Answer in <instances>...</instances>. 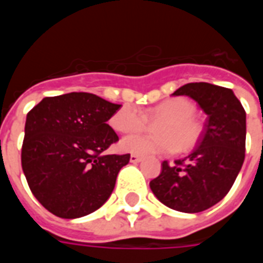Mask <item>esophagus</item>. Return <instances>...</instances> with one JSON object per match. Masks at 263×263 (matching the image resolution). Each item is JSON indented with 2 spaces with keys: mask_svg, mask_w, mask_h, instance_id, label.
<instances>
[{
  "mask_svg": "<svg viewBox=\"0 0 263 263\" xmlns=\"http://www.w3.org/2000/svg\"><path fill=\"white\" fill-rule=\"evenodd\" d=\"M129 160H131V163H139V162L142 160V158H141V156H138V155H131Z\"/></svg>",
  "mask_w": 263,
  "mask_h": 263,
  "instance_id": "34e87169",
  "label": "esophagus"
}]
</instances>
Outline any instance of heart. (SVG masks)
Masks as SVG:
<instances>
[{
    "mask_svg": "<svg viewBox=\"0 0 263 263\" xmlns=\"http://www.w3.org/2000/svg\"><path fill=\"white\" fill-rule=\"evenodd\" d=\"M194 114L196 105L187 98L165 100L146 112L151 120H163L155 126L158 135H129L120 142L121 151L141 156L165 154L173 149L187 152L197 145L203 132ZM146 115L135 105L126 104L109 118V125L121 134L138 132L146 126Z\"/></svg>",
    "mask_w": 263,
    "mask_h": 263,
    "instance_id": "heart-1",
    "label": "heart"
}]
</instances>
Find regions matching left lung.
<instances>
[{"mask_svg":"<svg viewBox=\"0 0 263 263\" xmlns=\"http://www.w3.org/2000/svg\"><path fill=\"white\" fill-rule=\"evenodd\" d=\"M173 96L193 98L207 122L193 152L173 165L165 160L149 186L169 209L200 213L226 197L242 167L247 114L231 88L210 83H189Z\"/></svg>","mask_w":263,"mask_h":263,"instance_id":"1","label":"left lung"}]
</instances>
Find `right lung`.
Listing matches in <instances>:
<instances>
[{"mask_svg":"<svg viewBox=\"0 0 263 263\" xmlns=\"http://www.w3.org/2000/svg\"><path fill=\"white\" fill-rule=\"evenodd\" d=\"M90 92L43 98L26 115L22 171L39 203L60 218H80L109 198L129 154L103 155L118 135L107 121L120 109Z\"/></svg>","mask_w":263,"mask_h":263,"instance_id":"1","label":"right lung"}]
</instances>
